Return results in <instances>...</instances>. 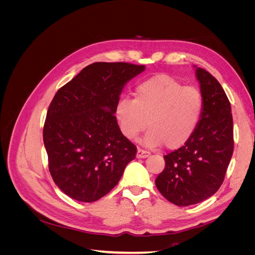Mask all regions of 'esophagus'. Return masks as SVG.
I'll return each mask as SVG.
<instances>
[{"instance_id":"esophagus-1","label":"esophagus","mask_w":255,"mask_h":255,"mask_svg":"<svg viewBox=\"0 0 255 255\" xmlns=\"http://www.w3.org/2000/svg\"><path fill=\"white\" fill-rule=\"evenodd\" d=\"M150 156V153L146 152L144 150H141V149H138L137 150V154H136V157L137 158H146Z\"/></svg>"}]
</instances>
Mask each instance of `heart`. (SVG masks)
<instances>
[{
    "mask_svg": "<svg viewBox=\"0 0 255 255\" xmlns=\"http://www.w3.org/2000/svg\"><path fill=\"white\" fill-rule=\"evenodd\" d=\"M203 100L194 87L183 86L168 74H157L137 85L134 100L121 98L115 115L122 134L134 140L146 128L143 143L155 148L160 143L175 150L186 143L201 117Z\"/></svg>",
    "mask_w": 255,
    "mask_h": 255,
    "instance_id": "b5f03b06",
    "label": "heart"
}]
</instances>
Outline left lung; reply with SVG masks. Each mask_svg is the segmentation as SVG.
Returning a JSON list of instances; mask_svg holds the SVG:
<instances>
[{"label": "left lung", "mask_w": 255, "mask_h": 255, "mask_svg": "<svg viewBox=\"0 0 255 255\" xmlns=\"http://www.w3.org/2000/svg\"><path fill=\"white\" fill-rule=\"evenodd\" d=\"M195 68L203 100L201 117L190 139L164 156L165 169L155 180L160 194L177 206L202 202L219 189L234 149L226 92L210 72Z\"/></svg>", "instance_id": "left-lung-1"}]
</instances>
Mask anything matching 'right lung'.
I'll return each instance as SVG.
<instances>
[{
  "label": "right lung",
  "mask_w": 255,
  "mask_h": 255,
  "mask_svg": "<svg viewBox=\"0 0 255 255\" xmlns=\"http://www.w3.org/2000/svg\"><path fill=\"white\" fill-rule=\"evenodd\" d=\"M145 67L94 63L58 89L47 113L43 142L53 181L81 202L101 199L118 184L136 146L115 116L126 84Z\"/></svg>",
  "instance_id": "obj_1"
}]
</instances>
